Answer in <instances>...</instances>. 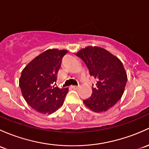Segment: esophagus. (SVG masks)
I'll list each match as a JSON object with an SVG mask.
<instances>
[{"instance_id":"obj_1","label":"esophagus","mask_w":149,"mask_h":149,"mask_svg":"<svg viewBox=\"0 0 149 149\" xmlns=\"http://www.w3.org/2000/svg\"><path fill=\"white\" fill-rule=\"evenodd\" d=\"M71 88L73 89H77L79 86H71Z\"/></svg>"}]
</instances>
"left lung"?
Returning a JSON list of instances; mask_svg holds the SVG:
<instances>
[{
	"instance_id": "8db88e82",
	"label": "left lung",
	"mask_w": 149,
	"mask_h": 149,
	"mask_svg": "<svg viewBox=\"0 0 149 149\" xmlns=\"http://www.w3.org/2000/svg\"><path fill=\"white\" fill-rule=\"evenodd\" d=\"M88 68L91 76L97 80L96 87L84 103L96 113L104 112L112 108L121 98L127 74L118 58L104 48L87 46L76 53Z\"/></svg>"
}]
</instances>
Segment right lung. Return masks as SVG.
Returning a JSON list of instances; mask_svg holds the SVG:
<instances>
[{"label":"right lung","instance_id":"add662e5","mask_svg":"<svg viewBox=\"0 0 149 149\" xmlns=\"http://www.w3.org/2000/svg\"><path fill=\"white\" fill-rule=\"evenodd\" d=\"M67 50L48 49L23 68L19 86L26 103L37 112L51 114L63 104L68 88L51 86L57 79L62 58Z\"/></svg>","mask_w":149,"mask_h":149}]
</instances>
